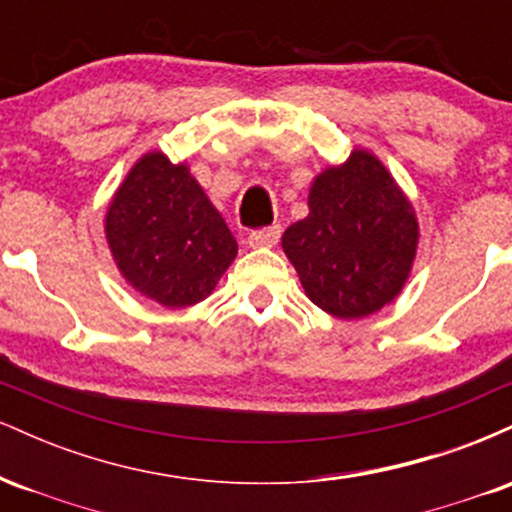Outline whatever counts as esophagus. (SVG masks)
Instances as JSON below:
<instances>
[{
    "label": "esophagus",
    "instance_id": "34e87169",
    "mask_svg": "<svg viewBox=\"0 0 512 512\" xmlns=\"http://www.w3.org/2000/svg\"><path fill=\"white\" fill-rule=\"evenodd\" d=\"M279 236H281V226L279 223H274V226L250 231L248 243L252 248H272V245H276V240H279Z\"/></svg>",
    "mask_w": 512,
    "mask_h": 512
}]
</instances>
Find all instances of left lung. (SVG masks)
<instances>
[{
    "mask_svg": "<svg viewBox=\"0 0 512 512\" xmlns=\"http://www.w3.org/2000/svg\"><path fill=\"white\" fill-rule=\"evenodd\" d=\"M308 207L281 245L310 301L342 320L390 303L409 276L419 223L383 163L356 149L344 166L317 175Z\"/></svg>",
    "mask_w": 512,
    "mask_h": 512,
    "instance_id": "left-lung-1",
    "label": "left lung"
}]
</instances>
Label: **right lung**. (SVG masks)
<instances>
[{
  "label": "right lung",
  "instance_id": "right-lung-1",
  "mask_svg": "<svg viewBox=\"0 0 512 512\" xmlns=\"http://www.w3.org/2000/svg\"><path fill=\"white\" fill-rule=\"evenodd\" d=\"M105 238L122 276L166 308L204 301L238 252L190 168L161 151L129 170L105 216Z\"/></svg>",
  "mask_w": 512,
  "mask_h": 512
}]
</instances>
